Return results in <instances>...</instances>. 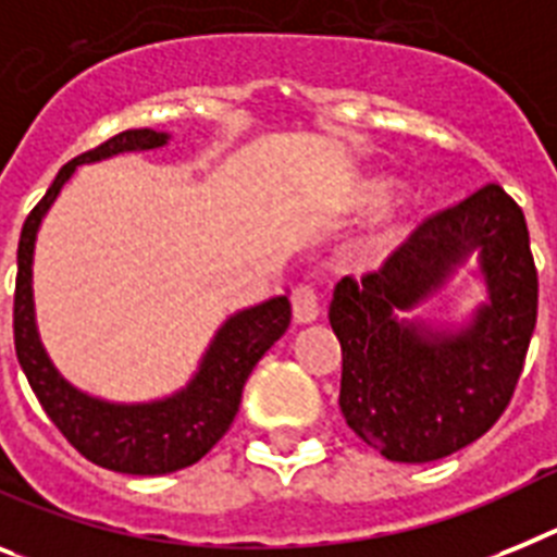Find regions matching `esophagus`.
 I'll use <instances>...</instances> for the list:
<instances>
[{"label": "esophagus", "mask_w": 557, "mask_h": 557, "mask_svg": "<svg viewBox=\"0 0 557 557\" xmlns=\"http://www.w3.org/2000/svg\"><path fill=\"white\" fill-rule=\"evenodd\" d=\"M292 314L294 322H300V325H308V322H314L320 317V297L311 286H297L292 294Z\"/></svg>", "instance_id": "esophagus-1"}]
</instances>
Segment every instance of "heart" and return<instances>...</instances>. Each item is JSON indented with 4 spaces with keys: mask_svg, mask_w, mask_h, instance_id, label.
Masks as SVG:
<instances>
[{
    "mask_svg": "<svg viewBox=\"0 0 557 557\" xmlns=\"http://www.w3.org/2000/svg\"><path fill=\"white\" fill-rule=\"evenodd\" d=\"M394 191H396V184L391 181V177L385 175L359 177L357 184H354V189H350V209H357V212H371V209L382 207L385 200L394 198ZM410 221H413V212H410V209L387 214L385 221L380 223V228L371 232V235L366 237V243L359 246L362 257H366V260H382V257L391 255V251H394L396 246L408 237Z\"/></svg>",
    "mask_w": 557,
    "mask_h": 557,
    "instance_id": "obj_1",
    "label": "heart"
}]
</instances>
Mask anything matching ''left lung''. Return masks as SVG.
Listing matches in <instances>:
<instances>
[{
	"label": "left lung",
	"mask_w": 557,
	"mask_h": 557,
	"mask_svg": "<svg viewBox=\"0 0 557 557\" xmlns=\"http://www.w3.org/2000/svg\"><path fill=\"white\" fill-rule=\"evenodd\" d=\"M476 257L484 304L461 323L408 318ZM539 317L524 212L490 184L416 228L382 271L339 280L329 322L343 345L339 408L385 459H445L498 422Z\"/></svg>",
	"instance_id": "left-lung-1"
}]
</instances>
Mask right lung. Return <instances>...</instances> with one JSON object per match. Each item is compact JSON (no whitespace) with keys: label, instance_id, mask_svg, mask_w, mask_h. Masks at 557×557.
<instances>
[{"label":"right lung","instance_id":"1","mask_svg":"<svg viewBox=\"0 0 557 557\" xmlns=\"http://www.w3.org/2000/svg\"><path fill=\"white\" fill-rule=\"evenodd\" d=\"M172 135L156 129H127L101 147L64 163L45 198L27 214L16 251V297H13V339L18 366L33 394L62 430L70 445L92 465L127 475H163L195 465L212 450L235 422L243 385L265 350L286 334L292 322L288 294L260 306L240 308L214 331L198 371L181 391L149 401H110L78 391L50 362L41 345L33 306V249L45 214L62 186L82 163L107 161L124 152L166 147Z\"/></svg>","mask_w":557,"mask_h":557}]
</instances>
